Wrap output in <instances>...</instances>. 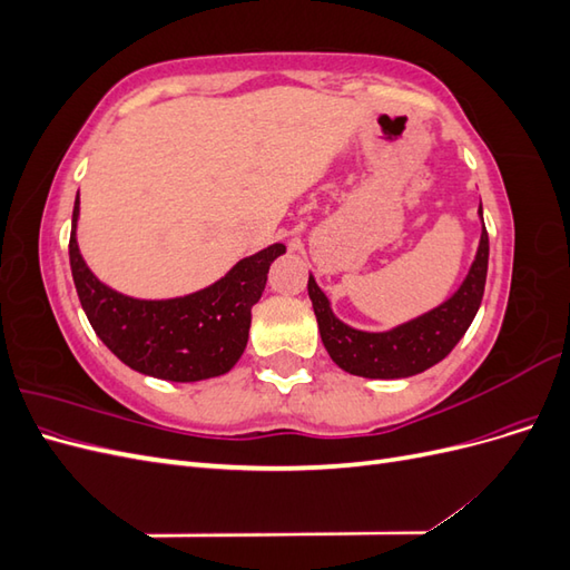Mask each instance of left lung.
Segmentation results:
<instances>
[{"label":"left lung","instance_id":"1","mask_svg":"<svg viewBox=\"0 0 570 570\" xmlns=\"http://www.w3.org/2000/svg\"><path fill=\"white\" fill-rule=\"evenodd\" d=\"M478 214L482 218V204ZM488 258L490 239L485 223H482L475 258L454 295L430 312L383 333L358 331V327L340 321L333 314L331 299L308 273V299L314 304L327 354L342 371L361 377H381V381L409 377L440 364L456 347V342L469 331L478 314L482 292H485Z\"/></svg>","mask_w":570,"mask_h":570}]
</instances>
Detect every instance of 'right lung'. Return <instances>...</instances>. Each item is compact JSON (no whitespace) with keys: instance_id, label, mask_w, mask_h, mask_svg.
<instances>
[{"instance_id":"obj_1","label":"right lung","mask_w":570,"mask_h":570,"mask_svg":"<svg viewBox=\"0 0 570 570\" xmlns=\"http://www.w3.org/2000/svg\"><path fill=\"white\" fill-rule=\"evenodd\" d=\"M80 195L73 204L68 258L82 312L97 337L137 373L170 383H197L228 373L243 356L252 306L262 299L271 264L285 254L275 243L239 262L197 292L170 299H137L101 283L78 247Z\"/></svg>"}]
</instances>
